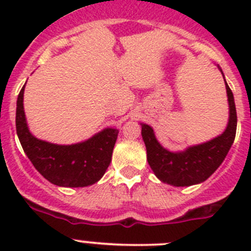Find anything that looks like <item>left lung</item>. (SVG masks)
<instances>
[{
	"mask_svg": "<svg viewBox=\"0 0 251 251\" xmlns=\"http://www.w3.org/2000/svg\"><path fill=\"white\" fill-rule=\"evenodd\" d=\"M225 84L230 106L229 124L221 136L210 142L187 148L185 152H170L157 142L152 128L142 124V137L147 150L148 163L162 182L177 187L200 183L211 176L223 163L234 143L238 124L234 95L226 81Z\"/></svg>",
	"mask_w": 251,
	"mask_h": 251,
	"instance_id": "obj_1",
	"label": "left lung"
}]
</instances>
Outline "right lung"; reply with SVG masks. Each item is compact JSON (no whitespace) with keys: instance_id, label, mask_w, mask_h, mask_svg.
<instances>
[{"instance_id":"obj_1","label":"right lung","mask_w":251,"mask_h":251,"mask_svg":"<svg viewBox=\"0 0 251 251\" xmlns=\"http://www.w3.org/2000/svg\"><path fill=\"white\" fill-rule=\"evenodd\" d=\"M24 89L25 85L17 98L16 132L34 167L51 183L64 187H84L99 181L112 161L118 129L106 128L93 138L72 146L40 141L31 134L26 124Z\"/></svg>"}]
</instances>
